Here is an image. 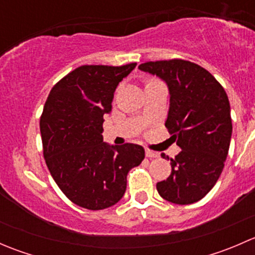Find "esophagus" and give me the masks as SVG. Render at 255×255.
<instances>
[{
	"label": "esophagus",
	"mask_w": 255,
	"mask_h": 255,
	"mask_svg": "<svg viewBox=\"0 0 255 255\" xmlns=\"http://www.w3.org/2000/svg\"><path fill=\"white\" fill-rule=\"evenodd\" d=\"M145 155H146V158H158L159 154L156 153V151H153V150H149V149H146Z\"/></svg>",
	"instance_id": "obj_1"
}]
</instances>
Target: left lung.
<instances>
[{
    "mask_svg": "<svg viewBox=\"0 0 255 255\" xmlns=\"http://www.w3.org/2000/svg\"><path fill=\"white\" fill-rule=\"evenodd\" d=\"M139 69L168 84L170 109L165 127L181 148L170 158L171 174L156 184V190L173 204H194L215 186L225 166L232 135L227 94L212 74L189 60L146 61Z\"/></svg>",
    "mask_w": 255,
    "mask_h": 255,
    "instance_id": "1",
    "label": "left lung"
}]
</instances>
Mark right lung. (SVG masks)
Masks as SVG:
<instances>
[{"label":"right lung","mask_w":255,"mask_h":255,"mask_svg":"<svg viewBox=\"0 0 255 255\" xmlns=\"http://www.w3.org/2000/svg\"><path fill=\"white\" fill-rule=\"evenodd\" d=\"M135 65L79 66L48 95L39 122L43 155L59 189L80 207L96 211L117 204L128 171L145 156L138 144L109 146L101 134L113 92Z\"/></svg>","instance_id":"obj_1"}]
</instances>
